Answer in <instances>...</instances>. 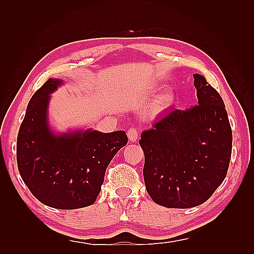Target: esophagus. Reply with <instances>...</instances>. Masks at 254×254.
<instances>
[{"label": "esophagus", "instance_id": "esophagus-1", "mask_svg": "<svg viewBox=\"0 0 254 254\" xmlns=\"http://www.w3.org/2000/svg\"><path fill=\"white\" fill-rule=\"evenodd\" d=\"M127 137L131 142H135L138 137V130L136 127H131L130 130L127 131Z\"/></svg>", "mask_w": 254, "mask_h": 254}]
</instances>
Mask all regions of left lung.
Instances as JSON below:
<instances>
[{"mask_svg":"<svg viewBox=\"0 0 254 254\" xmlns=\"http://www.w3.org/2000/svg\"><path fill=\"white\" fill-rule=\"evenodd\" d=\"M197 105L169 110L141 134L146 190L155 203L190 208L212 196L227 175L233 132L222 97L194 74Z\"/></svg>","mask_w":254,"mask_h":254,"instance_id":"1","label":"left lung"}]
</instances>
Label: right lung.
Masks as SVG:
<instances>
[{"instance_id":"1","label":"right lung","mask_w":254,"mask_h":254,"mask_svg":"<svg viewBox=\"0 0 254 254\" xmlns=\"http://www.w3.org/2000/svg\"><path fill=\"white\" fill-rule=\"evenodd\" d=\"M63 84L49 78L32 95L20 124L16 156L21 179L38 201L53 208L94 204L111 159L127 143L124 131L87 128L56 133L49 124L51 94Z\"/></svg>"}]
</instances>
